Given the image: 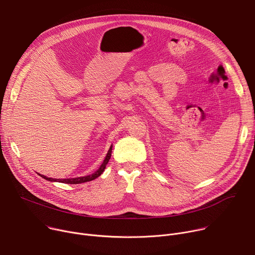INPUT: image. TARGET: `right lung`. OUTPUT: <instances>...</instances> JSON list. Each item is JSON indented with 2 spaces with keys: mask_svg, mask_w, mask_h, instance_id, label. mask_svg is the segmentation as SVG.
Listing matches in <instances>:
<instances>
[{
  "mask_svg": "<svg viewBox=\"0 0 255 255\" xmlns=\"http://www.w3.org/2000/svg\"><path fill=\"white\" fill-rule=\"evenodd\" d=\"M111 154H112V146L110 147V149H109V151H108V153H107V155H106V157L104 159V162L102 163L100 168L96 172H94L93 174H90V175H87V176H81V177H75V178H63V179L55 178L54 179V178H51V177H46L45 175H41V174H39V175H41L43 178H45V179H47L49 181H60V183L68 184V185H78V184L86 183V181H91V180L97 178L98 176H100L103 173V171L105 170L106 165H107L109 159H110V157H111Z\"/></svg>",
  "mask_w": 255,
  "mask_h": 255,
  "instance_id": "1",
  "label": "right lung"
}]
</instances>
